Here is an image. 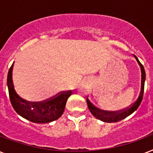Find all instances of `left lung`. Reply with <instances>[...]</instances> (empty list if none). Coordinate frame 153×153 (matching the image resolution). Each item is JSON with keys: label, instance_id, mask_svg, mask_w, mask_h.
<instances>
[{"label": "left lung", "instance_id": "1", "mask_svg": "<svg viewBox=\"0 0 153 153\" xmlns=\"http://www.w3.org/2000/svg\"><path fill=\"white\" fill-rule=\"evenodd\" d=\"M136 60L137 61L138 64L140 67V71H141V86H140V94H139V97L137 99L134 103L133 104L132 106H130L128 109H124L123 110H121V111L118 112H108V111H104L102 109H98L96 106H94L92 103L91 102V101L89 100V98H87L86 99V102H87V105H88V108L90 109V111L91 112V114H93L94 117H95L96 118L102 121H104V122H109V123H112V122H117V121H120L121 120H123L126 117H127L128 116H129L130 114H132L133 112L137 109V108L140 105V102L142 101L143 98V94H144V87H145V69H144V67L143 65L140 62V61L138 60L137 57L134 55Z\"/></svg>", "mask_w": 153, "mask_h": 153}]
</instances>
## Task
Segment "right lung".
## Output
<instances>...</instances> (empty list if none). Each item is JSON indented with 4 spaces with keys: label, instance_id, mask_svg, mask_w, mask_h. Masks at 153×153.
Returning a JSON list of instances; mask_svg holds the SVG:
<instances>
[{
    "label": "right lung",
    "instance_id": "add662e5",
    "mask_svg": "<svg viewBox=\"0 0 153 153\" xmlns=\"http://www.w3.org/2000/svg\"><path fill=\"white\" fill-rule=\"evenodd\" d=\"M13 63L8 71L7 85L11 104L15 111L20 116L34 123H49L59 118L72 91L62 92L44 102H28L20 98L16 92L13 82Z\"/></svg>",
    "mask_w": 153,
    "mask_h": 153
}]
</instances>
